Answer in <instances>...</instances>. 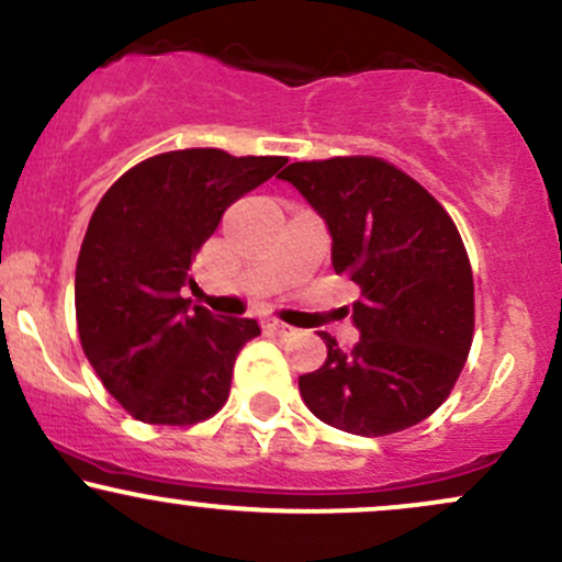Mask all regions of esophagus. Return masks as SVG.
Listing matches in <instances>:
<instances>
[{
	"label": "esophagus",
	"mask_w": 562,
	"mask_h": 562,
	"mask_svg": "<svg viewBox=\"0 0 562 562\" xmlns=\"http://www.w3.org/2000/svg\"><path fill=\"white\" fill-rule=\"evenodd\" d=\"M267 327H269V330H272L274 335H280V338H290V335L299 333L293 325H285V322H280V319H269Z\"/></svg>",
	"instance_id": "esophagus-1"
}]
</instances>
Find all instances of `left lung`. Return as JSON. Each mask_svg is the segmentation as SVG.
<instances>
[{"mask_svg":"<svg viewBox=\"0 0 562 562\" xmlns=\"http://www.w3.org/2000/svg\"><path fill=\"white\" fill-rule=\"evenodd\" d=\"M325 218L333 269L362 290L351 351L299 378L308 409L353 436H389L447 402L473 344V272L443 205L383 158L299 160L280 173Z\"/></svg>","mask_w":562,"mask_h":562,"instance_id":"1","label":"left lung"}]
</instances>
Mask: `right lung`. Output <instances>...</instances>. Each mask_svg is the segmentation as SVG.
Masks as SVG:
<instances>
[{"label": "right lung", "mask_w": 562, "mask_h": 562, "mask_svg": "<svg viewBox=\"0 0 562 562\" xmlns=\"http://www.w3.org/2000/svg\"><path fill=\"white\" fill-rule=\"evenodd\" d=\"M288 158L216 147L153 156L97 203L76 261V322L97 378L134 420L195 425L222 409L232 367L259 322L184 299L224 211Z\"/></svg>", "instance_id": "1"}]
</instances>
